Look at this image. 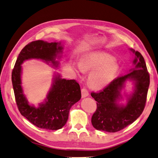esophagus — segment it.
<instances>
[{"instance_id":"1","label":"esophagus","mask_w":158,"mask_h":158,"mask_svg":"<svg viewBox=\"0 0 158 158\" xmlns=\"http://www.w3.org/2000/svg\"><path fill=\"white\" fill-rule=\"evenodd\" d=\"M81 95L82 98H85V97L89 95V91L85 88H83L81 89Z\"/></svg>"}]
</instances>
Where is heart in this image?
Instances as JSON below:
<instances>
[{
  "instance_id": "b5f03b06",
  "label": "heart",
  "mask_w": 158,
  "mask_h": 158,
  "mask_svg": "<svg viewBox=\"0 0 158 158\" xmlns=\"http://www.w3.org/2000/svg\"><path fill=\"white\" fill-rule=\"evenodd\" d=\"M79 69L90 72L88 81L95 89H103L114 81L119 70L114 56L104 52H93L84 56L79 63Z\"/></svg>"
}]
</instances>
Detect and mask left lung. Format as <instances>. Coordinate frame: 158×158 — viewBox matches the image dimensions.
<instances>
[{"label": "left lung", "instance_id": "8db88e82", "mask_svg": "<svg viewBox=\"0 0 158 158\" xmlns=\"http://www.w3.org/2000/svg\"><path fill=\"white\" fill-rule=\"evenodd\" d=\"M135 54V68L131 72L115 78L111 83L91 95L97 102V110L92 115L91 123L96 129L114 133L131 124L142 114L147 100L149 74L143 56L131 48ZM135 81V92L128 98L126 106H119L116 102L121 97L120 91L125 80Z\"/></svg>", "mask_w": 158, "mask_h": 158}]
</instances>
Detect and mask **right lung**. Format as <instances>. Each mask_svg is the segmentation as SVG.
Listing matches in <instances>:
<instances>
[{
    "label": "right lung",
    "instance_id": "1",
    "mask_svg": "<svg viewBox=\"0 0 158 158\" xmlns=\"http://www.w3.org/2000/svg\"><path fill=\"white\" fill-rule=\"evenodd\" d=\"M60 44L41 40L29 43L20 52L12 71V83L19 110L31 123L40 129L57 130L66 124L71 106L81 98V88L75 79L66 80L59 75L54 79L45 103L35 108L30 106L23 94L21 64L24 60L30 59H40L57 64L55 59L63 49Z\"/></svg>",
    "mask_w": 158,
    "mask_h": 158
}]
</instances>
